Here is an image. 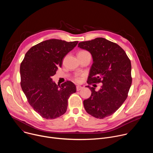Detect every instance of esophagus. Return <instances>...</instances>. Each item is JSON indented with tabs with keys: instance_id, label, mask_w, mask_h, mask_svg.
<instances>
[{
	"instance_id": "obj_1",
	"label": "esophagus",
	"mask_w": 153,
	"mask_h": 153,
	"mask_svg": "<svg viewBox=\"0 0 153 153\" xmlns=\"http://www.w3.org/2000/svg\"><path fill=\"white\" fill-rule=\"evenodd\" d=\"M82 88H83V87L81 86H80V85H77V86H76V90H77V91L81 90Z\"/></svg>"
}]
</instances>
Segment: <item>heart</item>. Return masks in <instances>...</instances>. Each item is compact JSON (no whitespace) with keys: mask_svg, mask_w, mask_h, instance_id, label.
Segmentation results:
<instances>
[{"mask_svg":"<svg viewBox=\"0 0 153 153\" xmlns=\"http://www.w3.org/2000/svg\"><path fill=\"white\" fill-rule=\"evenodd\" d=\"M79 53H88V52L86 51H80V52H79ZM76 81H79V78H78V77H76Z\"/></svg>","mask_w":153,"mask_h":153,"instance_id":"b5f03b06","label":"heart"}]
</instances>
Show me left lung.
I'll list each match as a JSON object with an SVG mask.
<instances>
[{"label": "left lung", "instance_id": "8db88e82", "mask_svg": "<svg viewBox=\"0 0 153 153\" xmlns=\"http://www.w3.org/2000/svg\"><path fill=\"white\" fill-rule=\"evenodd\" d=\"M78 47L90 52L93 64L87 83H102L99 91L88 88L91 95L83 100L86 111L97 119L114 113L123 103L131 85V64L125 51L105 38L80 42Z\"/></svg>", "mask_w": 153, "mask_h": 153}]
</instances>
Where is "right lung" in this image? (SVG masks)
I'll list each match as a JSON object with an SVG mask.
<instances>
[{
    "label": "right lung",
    "instance_id": "right-lung-1",
    "mask_svg": "<svg viewBox=\"0 0 153 153\" xmlns=\"http://www.w3.org/2000/svg\"><path fill=\"white\" fill-rule=\"evenodd\" d=\"M78 41L68 42L50 39L31 47L20 64L21 87L30 105L42 117L54 119L67 110L68 99L76 93V85L67 81L61 86L53 81L52 76L61 67L63 57Z\"/></svg>",
    "mask_w": 153,
    "mask_h": 153
}]
</instances>
